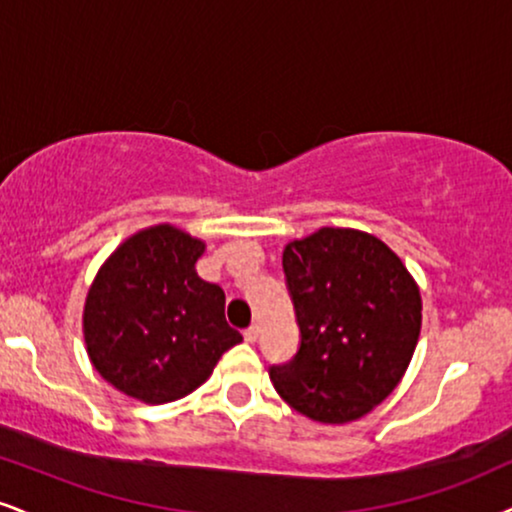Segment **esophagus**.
Segmentation results:
<instances>
[{
    "label": "esophagus",
    "instance_id": "34e87169",
    "mask_svg": "<svg viewBox=\"0 0 512 512\" xmlns=\"http://www.w3.org/2000/svg\"><path fill=\"white\" fill-rule=\"evenodd\" d=\"M258 332H261V330H258V325L246 327V330H244V339H246V342H249V344H254L256 339H258Z\"/></svg>",
    "mask_w": 512,
    "mask_h": 512
}]
</instances>
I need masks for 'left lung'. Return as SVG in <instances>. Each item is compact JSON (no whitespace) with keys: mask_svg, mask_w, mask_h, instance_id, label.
<instances>
[{"mask_svg":"<svg viewBox=\"0 0 512 512\" xmlns=\"http://www.w3.org/2000/svg\"><path fill=\"white\" fill-rule=\"evenodd\" d=\"M301 346L270 368L277 394L323 425L368 415L399 387L420 339V287L382 239L320 227L282 251Z\"/></svg>","mask_w":512,"mask_h":512,"instance_id":"obj_1","label":"left lung"}]
</instances>
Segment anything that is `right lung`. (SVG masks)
<instances>
[{
    "instance_id": "obj_1",
    "label": "right lung",
    "mask_w": 512,
    "mask_h": 512,
    "mask_svg": "<svg viewBox=\"0 0 512 512\" xmlns=\"http://www.w3.org/2000/svg\"><path fill=\"white\" fill-rule=\"evenodd\" d=\"M204 239L161 223L130 235L90 285L82 334L94 370L142 403H170L201 387L242 342L225 320V292L201 280Z\"/></svg>"
}]
</instances>
